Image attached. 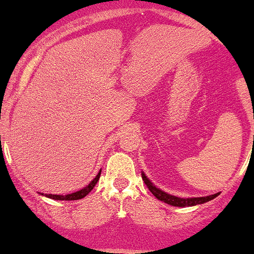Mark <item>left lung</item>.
<instances>
[{"instance_id": "1", "label": "left lung", "mask_w": 254, "mask_h": 254, "mask_svg": "<svg viewBox=\"0 0 254 254\" xmlns=\"http://www.w3.org/2000/svg\"><path fill=\"white\" fill-rule=\"evenodd\" d=\"M142 174V180L145 181L146 186L148 188L151 192L153 194V196L156 199L161 200L164 203L169 204V205H173V206H180V208H186V206H195V205H199V204H204L206 201H210V200L215 199L220 192H217V194H213V195H208V196H200V197H180V196H175V195H171L169 192H165L164 190H161L160 188L155 185L150 179L146 176V174Z\"/></svg>"}]
</instances>
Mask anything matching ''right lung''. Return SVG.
I'll return each instance as SVG.
<instances>
[{
    "label": "right lung",
    "mask_w": 254,
    "mask_h": 254,
    "mask_svg": "<svg viewBox=\"0 0 254 254\" xmlns=\"http://www.w3.org/2000/svg\"><path fill=\"white\" fill-rule=\"evenodd\" d=\"M101 171L102 170H99L98 175L95 176L94 179H93L92 181H90L89 184H88L85 188H83V189H80L79 191H75V192H71V194H68V195H57V194H43V192H39V194L44 195V196L46 197H50V199H54V200H79V199H83L84 196H87L88 194H89L90 191L93 190V188L95 186V184L98 183L99 180V176H101Z\"/></svg>",
    "instance_id": "1"
}]
</instances>
